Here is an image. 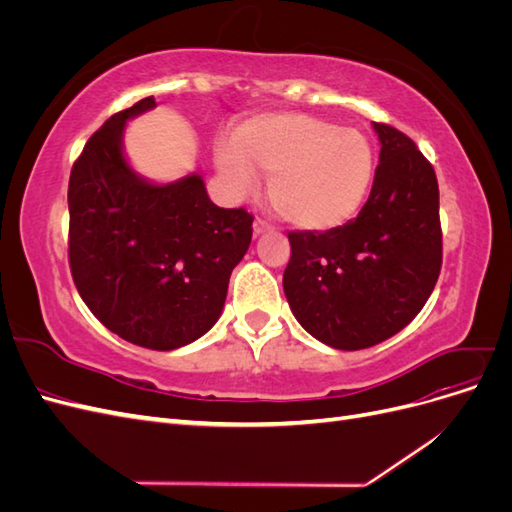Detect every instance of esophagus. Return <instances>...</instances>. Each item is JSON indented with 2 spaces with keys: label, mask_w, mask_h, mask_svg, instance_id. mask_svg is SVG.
Returning <instances> with one entry per match:
<instances>
[{
  "label": "esophagus",
  "mask_w": 512,
  "mask_h": 512,
  "mask_svg": "<svg viewBox=\"0 0 512 512\" xmlns=\"http://www.w3.org/2000/svg\"><path fill=\"white\" fill-rule=\"evenodd\" d=\"M265 232H271V224H267L265 220H256L254 222V237L265 235Z\"/></svg>",
  "instance_id": "34e87169"
}]
</instances>
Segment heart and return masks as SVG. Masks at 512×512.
Instances as JSON below:
<instances>
[{"label": "heart", "mask_w": 512, "mask_h": 512, "mask_svg": "<svg viewBox=\"0 0 512 512\" xmlns=\"http://www.w3.org/2000/svg\"><path fill=\"white\" fill-rule=\"evenodd\" d=\"M215 162L235 194H250L256 175L269 177V203L286 224L329 232L363 207L376 153L359 130L305 113H265L241 121Z\"/></svg>", "instance_id": "obj_1"}]
</instances>
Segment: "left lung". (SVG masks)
<instances>
[{"instance_id": "obj_1", "label": "left lung", "mask_w": 512, "mask_h": 512, "mask_svg": "<svg viewBox=\"0 0 512 512\" xmlns=\"http://www.w3.org/2000/svg\"><path fill=\"white\" fill-rule=\"evenodd\" d=\"M380 164L367 203L329 232H288L284 292L301 327L337 350L393 337L427 303L442 267L440 192L414 141L374 123Z\"/></svg>"}]
</instances>
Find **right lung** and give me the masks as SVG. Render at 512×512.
<instances>
[{
  "instance_id": "obj_1",
  "label": "right lung",
  "mask_w": 512,
  "mask_h": 512,
  "mask_svg": "<svg viewBox=\"0 0 512 512\" xmlns=\"http://www.w3.org/2000/svg\"><path fill=\"white\" fill-rule=\"evenodd\" d=\"M153 106L149 96L106 119L74 162L68 258L76 290L108 331L175 350L218 322L254 215L213 205L196 173L166 185L134 173L123 130Z\"/></svg>"
}]
</instances>
